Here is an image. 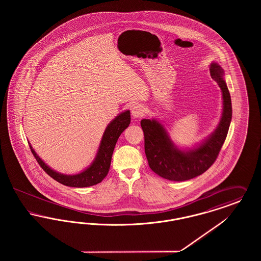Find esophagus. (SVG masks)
<instances>
[{"mask_svg": "<svg viewBox=\"0 0 261 261\" xmlns=\"http://www.w3.org/2000/svg\"><path fill=\"white\" fill-rule=\"evenodd\" d=\"M131 114H132V117L133 118H139V117H142L144 114H145V110L142 106H134L131 110Z\"/></svg>", "mask_w": 261, "mask_h": 261, "instance_id": "obj_1", "label": "esophagus"}]
</instances>
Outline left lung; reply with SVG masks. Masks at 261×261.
<instances>
[{"label":"left lung","instance_id":"left-lung-1","mask_svg":"<svg viewBox=\"0 0 261 261\" xmlns=\"http://www.w3.org/2000/svg\"><path fill=\"white\" fill-rule=\"evenodd\" d=\"M211 78L222 93V113L216 129L193 148H179L165 126L156 118L142 119L145 152L150 169L171 181H186L205 172L215 162L227 136L232 119L231 96L224 79V70L217 62L210 65Z\"/></svg>","mask_w":261,"mask_h":261}]
</instances>
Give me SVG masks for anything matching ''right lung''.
Returning a JSON list of instances; mask_svg holds the SVG:
<instances>
[{"label": "right lung", "instance_id": "1", "mask_svg": "<svg viewBox=\"0 0 261 261\" xmlns=\"http://www.w3.org/2000/svg\"><path fill=\"white\" fill-rule=\"evenodd\" d=\"M131 121L130 111H124L119 113L115 118H113L110 124H108L100 143L97 154L93 162L88 166L86 169L77 174L67 175L60 173L41 160V158L36 153L29 143V147L35 156L38 163L49 174L53 179L58 181L64 186L73 187V188H85V187L94 186L100 183L103 178L109 173L111 162H112V153L115 147V144L121 133L129 126Z\"/></svg>", "mask_w": 261, "mask_h": 261}]
</instances>
